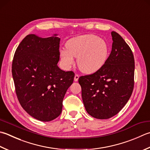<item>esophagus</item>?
I'll return each mask as SVG.
<instances>
[{
    "label": "esophagus",
    "instance_id": "obj_1",
    "mask_svg": "<svg viewBox=\"0 0 150 150\" xmlns=\"http://www.w3.org/2000/svg\"><path fill=\"white\" fill-rule=\"evenodd\" d=\"M79 75L78 74H75V77H74V81H77L79 80Z\"/></svg>",
    "mask_w": 150,
    "mask_h": 150
}]
</instances>
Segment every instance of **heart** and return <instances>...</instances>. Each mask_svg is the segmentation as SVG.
Segmentation results:
<instances>
[{"mask_svg": "<svg viewBox=\"0 0 150 150\" xmlns=\"http://www.w3.org/2000/svg\"><path fill=\"white\" fill-rule=\"evenodd\" d=\"M66 49L61 50V60L66 67L74 64L77 58V65L81 71L91 74L101 69L108 60L110 47L106 41L94 34H85L73 38L66 45Z\"/></svg>", "mask_w": 150, "mask_h": 150, "instance_id": "obj_1", "label": "heart"}]
</instances>
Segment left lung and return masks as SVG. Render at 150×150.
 Segmentation results:
<instances>
[{
    "label": "left lung",
    "instance_id": "1",
    "mask_svg": "<svg viewBox=\"0 0 150 150\" xmlns=\"http://www.w3.org/2000/svg\"><path fill=\"white\" fill-rule=\"evenodd\" d=\"M111 35L112 51L104 66L79 79L84 107L97 119H108L118 114L129 99L134 88L133 52L119 34L112 31Z\"/></svg>",
    "mask_w": 150,
    "mask_h": 150
}]
</instances>
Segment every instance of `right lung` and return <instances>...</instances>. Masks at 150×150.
<instances>
[{
	"mask_svg": "<svg viewBox=\"0 0 150 150\" xmlns=\"http://www.w3.org/2000/svg\"><path fill=\"white\" fill-rule=\"evenodd\" d=\"M27 35L15 52L13 79L17 99L32 117L49 122L62 112L63 99L75 73L58 67L60 38Z\"/></svg>",
	"mask_w": 150,
	"mask_h": 150,
	"instance_id": "1",
	"label": "right lung"
}]
</instances>
